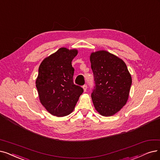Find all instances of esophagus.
<instances>
[{
	"instance_id": "1",
	"label": "esophagus",
	"mask_w": 160,
	"mask_h": 160,
	"mask_svg": "<svg viewBox=\"0 0 160 160\" xmlns=\"http://www.w3.org/2000/svg\"><path fill=\"white\" fill-rule=\"evenodd\" d=\"M82 88H83V90L85 92L87 91V85H84L83 86H82Z\"/></svg>"
}]
</instances>
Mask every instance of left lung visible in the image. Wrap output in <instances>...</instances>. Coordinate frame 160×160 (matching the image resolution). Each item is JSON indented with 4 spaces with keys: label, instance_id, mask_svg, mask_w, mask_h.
Returning <instances> with one entry per match:
<instances>
[{
    "label": "left lung",
    "instance_id": "1",
    "mask_svg": "<svg viewBox=\"0 0 160 160\" xmlns=\"http://www.w3.org/2000/svg\"><path fill=\"white\" fill-rule=\"evenodd\" d=\"M90 60L94 81L91 98L95 109L102 116H113L128 99L131 76L125 62L107 51L92 53Z\"/></svg>",
    "mask_w": 160,
    "mask_h": 160
}]
</instances>
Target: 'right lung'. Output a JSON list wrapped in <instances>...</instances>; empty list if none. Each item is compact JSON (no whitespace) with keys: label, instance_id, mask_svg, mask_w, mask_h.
Segmentation results:
<instances>
[{"label":"right lung","instance_id":"1","mask_svg":"<svg viewBox=\"0 0 160 160\" xmlns=\"http://www.w3.org/2000/svg\"><path fill=\"white\" fill-rule=\"evenodd\" d=\"M78 50L60 48L44 59L39 68L36 87L42 106L53 116L71 113L83 88L73 83L72 60Z\"/></svg>","mask_w":160,"mask_h":160}]
</instances>
